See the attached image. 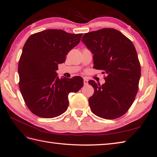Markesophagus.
Returning <instances> with one entry per match:
<instances>
[{
    "instance_id": "obj_1",
    "label": "esophagus",
    "mask_w": 157,
    "mask_h": 157,
    "mask_svg": "<svg viewBox=\"0 0 157 157\" xmlns=\"http://www.w3.org/2000/svg\"><path fill=\"white\" fill-rule=\"evenodd\" d=\"M88 84V79L86 78H84V85H87Z\"/></svg>"
}]
</instances>
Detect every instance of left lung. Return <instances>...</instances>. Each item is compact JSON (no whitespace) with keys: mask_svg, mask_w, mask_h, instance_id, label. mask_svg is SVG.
I'll return each instance as SVG.
<instances>
[{"mask_svg":"<svg viewBox=\"0 0 157 157\" xmlns=\"http://www.w3.org/2000/svg\"><path fill=\"white\" fill-rule=\"evenodd\" d=\"M82 42L94 54V68L106 73L102 85L94 80L88 99L92 112L105 119H115L128 111L138 91L141 66L132 42L117 29L105 28L85 33Z\"/></svg>","mask_w":157,"mask_h":157,"instance_id":"8db88e82","label":"left lung"}]
</instances>
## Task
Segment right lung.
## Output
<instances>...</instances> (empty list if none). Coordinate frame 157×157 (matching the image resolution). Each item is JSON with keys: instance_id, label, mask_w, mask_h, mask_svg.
I'll return each instance as SVG.
<instances>
[{"instance_id": "obj_1", "label": "right lung", "mask_w": 157, "mask_h": 157, "mask_svg": "<svg viewBox=\"0 0 157 157\" xmlns=\"http://www.w3.org/2000/svg\"><path fill=\"white\" fill-rule=\"evenodd\" d=\"M82 34L47 29L31 35L23 46L18 64L19 86L25 103L35 115L50 118L67 109L68 95L83 86V78L58 77V64L80 41Z\"/></svg>"}]
</instances>
